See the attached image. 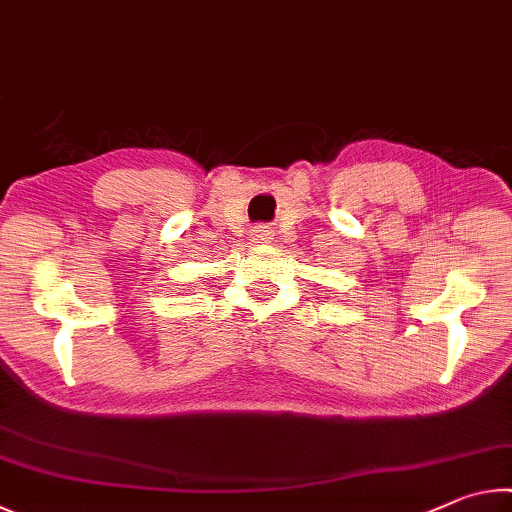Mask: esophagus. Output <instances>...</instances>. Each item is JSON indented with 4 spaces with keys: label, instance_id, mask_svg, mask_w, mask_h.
<instances>
[{
    "label": "esophagus",
    "instance_id": "1",
    "mask_svg": "<svg viewBox=\"0 0 512 512\" xmlns=\"http://www.w3.org/2000/svg\"><path fill=\"white\" fill-rule=\"evenodd\" d=\"M253 237L255 239H268V237H271V230L264 228V225H257V228L253 230Z\"/></svg>",
    "mask_w": 512,
    "mask_h": 512
}]
</instances>
